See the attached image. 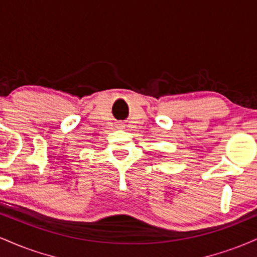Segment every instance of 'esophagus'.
<instances>
[{
  "label": "esophagus",
  "instance_id": "obj_1",
  "mask_svg": "<svg viewBox=\"0 0 257 257\" xmlns=\"http://www.w3.org/2000/svg\"><path fill=\"white\" fill-rule=\"evenodd\" d=\"M119 125H120V124H119Z\"/></svg>",
  "mask_w": 257,
  "mask_h": 257
}]
</instances>
